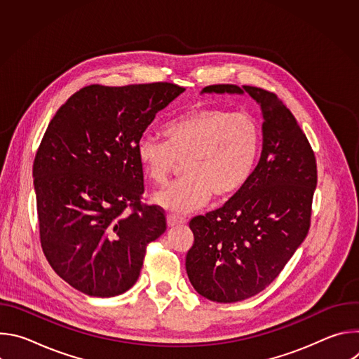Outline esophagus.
<instances>
[{
  "mask_svg": "<svg viewBox=\"0 0 359 359\" xmlns=\"http://www.w3.org/2000/svg\"><path fill=\"white\" fill-rule=\"evenodd\" d=\"M184 223H186V219H183V217H179V216H175V215L168 216V226L169 227H175V226L184 224Z\"/></svg>",
  "mask_w": 359,
  "mask_h": 359,
  "instance_id": "obj_1",
  "label": "esophagus"
}]
</instances>
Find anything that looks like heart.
I'll return each instance as SVG.
<instances>
[{"instance_id": "b5f03b06", "label": "heart", "mask_w": 359, "mask_h": 359, "mask_svg": "<svg viewBox=\"0 0 359 359\" xmlns=\"http://www.w3.org/2000/svg\"><path fill=\"white\" fill-rule=\"evenodd\" d=\"M168 142L143 135L136 144L137 159L153 182L162 184L184 163V176L155 194L161 208L189 213L210 196L226 200L251 177L262 150L259 121L245 112L197 108L166 123Z\"/></svg>"}]
</instances>
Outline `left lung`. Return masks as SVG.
Masks as SVG:
<instances>
[{
	"mask_svg": "<svg viewBox=\"0 0 359 359\" xmlns=\"http://www.w3.org/2000/svg\"><path fill=\"white\" fill-rule=\"evenodd\" d=\"M201 93H248L263 114V150L251 177L224 206L196 216L186 271L194 290L237 302L270 285L309 234L317 163L294 115L257 86L210 85Z\"/></svg>",
	"mask_w": 359,
	"mask_h": 359,
	"instance_id": "obj_1",
	"label": "left lung"
}]
</instances>
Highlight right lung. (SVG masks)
Wrapping results in <instances>:
<instances>
[{"label": "right lung", "instance_id": "1", "mask_svg": "<svg viewBox=\"0 0 359 359\" xmlns=\"http://www.w3.org/2000/svg\"><path fill=\"white\" fill-rule=\"evenodd\" d=\"M182 92L169 82L89 85L46 128L32 168L41 245L54 271L86 295L133 287L147 244L166 231L165 212L140 204L136 144Z\"/></svg>", "mask_w": 359, "mask_h": 359}]
</instances>
